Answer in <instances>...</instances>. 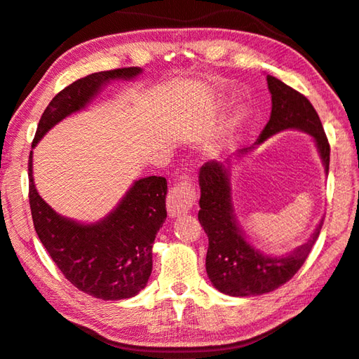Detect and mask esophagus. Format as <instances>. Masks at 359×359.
Segmentation results:
<instances>
[{"label":"esophagus","mask_w":359,"mask_h":359,"mask_svg":"<svg viewBox=\"0 0 359 359\" xmlns=\"http://www.w3.org/2000/svg\"><path fill=\"white\" fill-rule=\"evenodd\" d=\"M196 202V191L191 185L190 177H182L168 194L166 207L169 217H179V215L188 213Z\"/></svg>","instance_id":"obj_1"}]
</instances>
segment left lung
<instances>
[{"instance_id":"8db88e82","label":"left lung","mask_w":359,"mask_h":359,"mask_svg":"<svg viewBox=\"0 0 359 359\" xmlns=\"http://www.w3.org/2000/svg\"><path fill=\"white\" fill-rule=\"evenodd\" d=\"M271 94V114L256 144L283 130L297 128L314 138L325 171L330 169V144L320 117L298 90L278 78L266 75ZM252 147L242 149L240 154ZM201 199L199 223L208 237L205 270L212 284L231 297H252L281 287L295 276L320 233L323 219L312 237L285 257H269L246 242L237 224L231 201L229 168L218 161H207L199 171Z\"/></svg>"}]
</instances>
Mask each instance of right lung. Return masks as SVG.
I'll return each instance as SVG.
<instances>
[{
  "mask_svg": "<svg viewBox=\"0 0 359 359\" xmlns=\"http://www.w3.org/2000/svg\"><path fill=\"white\" fill-rule=\"evenodd\" d=\"M140 67L97 72L69 84L48 103L32 141L72 113L83 109L111 80H130ZM29 207L34 229L50 257L78 290L100 299L132 298L152 273V245L166 219L165 177L136 180L114 210L99 223L81 224L57 215L36 190L32 151L28 161Z\"/></svg>",
  "mask_w": 359,
  "mask_h": 359,
  "instance_id": "obj_1",
  "label": "right lung"
}]
</instances>
